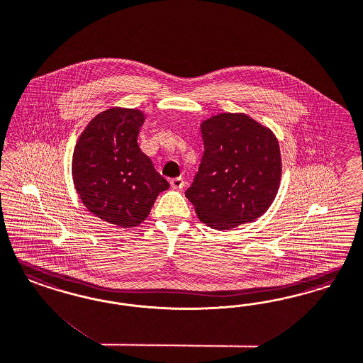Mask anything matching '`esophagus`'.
Segmentation results:
<instances>
[{"label":"esophagus","instance_id":"esophagus-1","mask_svg":"<svg viewBox=\"0 0 363 363\" xmlns=\"http://www.w3.org/2000/svg\"><path fill=\"white\" fill-rule=\"evenodd\" d=\"M170 185H172V188L182 189L184 185H185V181H184L182 177H177V178L170 179Z\"/></svg>","mask_w":363,"mask_h":363}]
</instances>
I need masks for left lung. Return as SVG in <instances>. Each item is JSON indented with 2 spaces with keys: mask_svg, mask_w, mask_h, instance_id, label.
Masks as SVG:
<instances>
[{
  "mask_svg": "<svg viewBox=\"0 0 363 363\" xmlns=\"http://www.w3.org/2000/svg\"><path fill=\"white\" fill-rule=\"evenodd\" d=\"M203 155L185 191L206 225L225 230L252 223L275 200L281 177L274 133L245 113H218L201 125Z\"/></svg>",
  "mask_w": 363,
  "mask_h": 363,
  "instance_id": "8db88e82",
  "label": "left lung"
}]
</instances>
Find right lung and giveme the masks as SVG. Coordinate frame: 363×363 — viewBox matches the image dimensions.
Instances as JSON below:
<instances>
[{"mask_svg": "<svg viewBox=\"0 0 363 363\" xmlns=\"http://www.w3.org/2000/svg\"><path fill=\"white\" fill-rule=\"evenodd\" d=\"M143 122L139 110L108 108L88 123L74 150L80 200L103 221L122 228L143 223L158 194L170 186L138 146Z\"/></svg>", "mask_w": 363, "mask_h": 363, "instance_id": "add662e5", "label": "right lung"}]
</instances>
